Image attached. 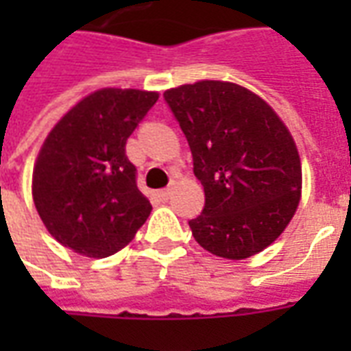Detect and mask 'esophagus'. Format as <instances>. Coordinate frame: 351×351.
<instances>
[{"label": "esophagus", "instance_id": "34e87169", "mask_svg": "<svg viewBox=\"0 0 351 351\" xmlns=\"http://www.w3.org/2000/svg\"><path fill=\"white\" fill-rule=\"evenodd\" d=\"M173 190H175V182L171 184L169 188H165V190L156 191V197L160 199V201H169V199H171V195H173Z\"/></svg>", "mask_w": 351, "mask_h": 351}]
</instances>
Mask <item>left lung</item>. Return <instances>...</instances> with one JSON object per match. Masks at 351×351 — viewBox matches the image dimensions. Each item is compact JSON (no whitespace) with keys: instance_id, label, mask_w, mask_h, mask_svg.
Here are the masks:
<instances>
[{"instance_id":"obj_1","label":"left lung","mask_w":351,"mask_h":351,"mask_svg":"<svg viewBox=\"0 0 351 351\" xmlns=\"http://www.w3.org/2000/svg\"><path fill=\"white\" fill-rule=\"evenodd\" d=\"M163 95L205 188V208L190 221L193 239L218 258L263 252L301 201V158L286 123L258 93L228 80H199Z\"/></svg>"}]
</instances>
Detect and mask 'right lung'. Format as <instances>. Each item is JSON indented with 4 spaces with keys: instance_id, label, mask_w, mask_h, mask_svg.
<instances>
[{
    "instance_id": "add662e5",
    "label": "right lung",
    "mask_w": 351,
    "mask_h": 351,
    "mask_svg": "<svg viewBox=\"0 0 351 351\" xmlns=\"http://www.w3.org/2000/svg\"><path fill=\"white\" fill-rule=\"evenodd\" d=\"M160 93L101 88L73 105L45 138L32 176L39 218L58 243L86 258L112 256L152 213L125 156L128 137Z\"/></svg>"
}]
</instances>
